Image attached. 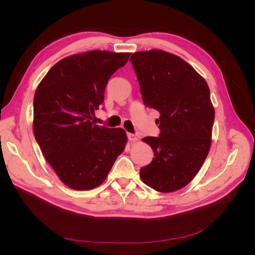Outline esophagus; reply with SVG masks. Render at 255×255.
<instances>
[{
	"instance_id": "1",
	"label": "esophagus",
	"mask_w": 255,
	"mask_h": 255,
	"mask_svg": "<svg viewBox=\"0 0 255 255\" xmlns=\"http://www.w3.org/2000/svg\"><path fill=\"white\" fill-rule=\"evenodd\" d=\"M128 140L130 142H135V141L138 140V137L136 135H134V134H130V133L128 134Z\"/></svg>"
}]
</instances>
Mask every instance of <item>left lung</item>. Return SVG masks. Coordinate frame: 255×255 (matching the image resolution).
Returning a JSON list of instances; mask_svg holds the SVG:
<instances>
[{
    "mask_svg": "<svg viewBox=\"0 0 255 255\" xmlns=\"http://www.w3.org/2000/svg\"><path fill=\"white\" fill-rule=\"evenodd\" d=\"M146 107L159 112V137H144L154 153L141 181L159 192L176 191L194 179L210 152L215 110L205 80L181 57L161 50L129 58Z\"/></svg>",
    "mask_w": 255,
    "mask_h": 255,
    "instance_id": "obj_1",
    "label": "left lung"
}]
</instances>
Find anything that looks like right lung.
Returning a JSON list of instances; mask_svg holds the SVG:
<instances>
[{
  "label": "right lung",
  "mask_w": 255,
  "mask_h": 255,
  "mask_svg": "<svg viewBox=\"0 0 255 255\" xmlns=\"http://www.w3.org/2000/svg\"><path fill=\"white\" fill-rule=\"evenodd\" d=\"M130 53L94 50L65 57L38 85L33 128L44 158L75 190L101 185L128 142L126 130L95 125L111 76Z\"/></svg>",
  "instance_id": "add662e5"
}]
</instances>
